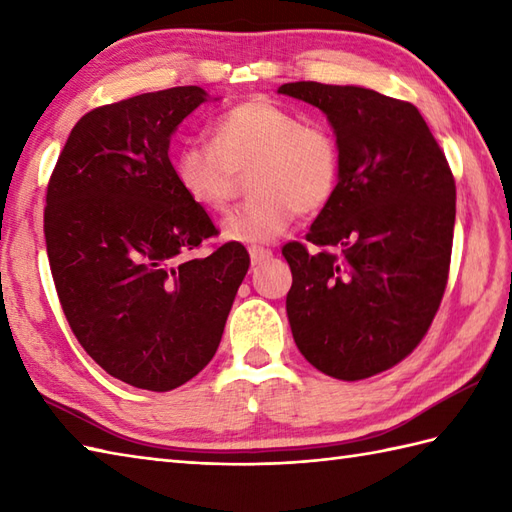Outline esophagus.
I'll return each mask as SVG.
<instances>
[{"label": "esophagus", "mask_w": 512, "mask_h": 512, "mask_svg": "<svg viewBox=\"0 0 512 512\" xmlns=\"http://www.w3.org/2000/svg\"><path fill=\"white\" fill-rule=\"evenodd\" d=\"M250 253V262H253V266H259V264H264V262H268L270 257H273V250H268V248H259V246H253L248 250Z\"/></svg>", "instance_id": "1"}]
</instances>
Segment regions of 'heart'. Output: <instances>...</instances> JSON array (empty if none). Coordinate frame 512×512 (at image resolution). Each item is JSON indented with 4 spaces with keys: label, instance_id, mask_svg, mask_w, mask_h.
I'll list each match as a JSON object with an SVG mask.
<instances>
[{
    "label": "heart",
    "instance_id": "obj_1",
    "mask_svg": "<svg viewBox=\"0 0 512 512\" xmlns=\"http://www.w3.org/2000/svg\"><path fill=\"white\" fill-rule=\"evenodd\" d=\"M211 145L184 143L171 158L180 191L204 211L231 202L237 176L255 195L222 222L235 244H270L299 213H317L334 198L341 156L328 129L303 123L297 112L268 99H250L222 112L209 127Z\"/></svg>",
    "mask_w": 512,
    "mask_h": 512
}]
</instances>
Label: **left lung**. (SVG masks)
<instances>
[{
	"instance_id": "8db88e82",
	"label": "left lung",
	"mask_w": 512,
	"mask_h": 512,
	"mask_svg": "<svg viewBox=\"0 0 512 512\" xmlns=\"http://www.w3.org/2000/svg\"><path fill=\"white\" fill-rule=\"evenodd\" d=\"M277 94L319 107L341 156L334 198L306 237L323 250L310 253L299 242L281 250L292 270L290 330L319 372L369 378L411 354L440 308L453 246V173L411 103L314 81L286 83Z\"/></svg>"
}]
</instances>
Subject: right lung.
<instances>
[{
    "label": "right lung",
    "mask_w": 512,
    "mask_h": 512,
    "mask_svg": "<svg viewBox=\"0 0 512 512\" xmlns=\"http://www.w3.org/2000/svg\"><path fill=\"white\" fill-rule=\"evenodd\" d=\"M211 99L198 85L96 107L70 132L46 195L43 233L61 308L107 374L169 391L209 365L250 257L178 187L171 136Z\"/></svg>",
    "instance_id": "add662e5"
}]
</instances>
